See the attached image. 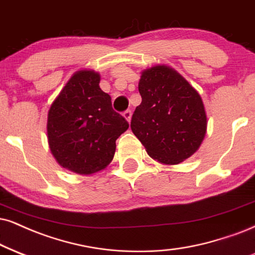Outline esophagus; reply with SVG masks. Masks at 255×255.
I'll list each match as a JSON object with an SVG mask.
<instances>
[{"label": "esophagus", "instance_id": "1", "mask_svg": "<svg viewBox=\"0 0 255 255\" xmlns=\"http://www.w3.org/2000/svg\"><path fill=\"white\" fill-rule=\"evenodd\" d=\"M123 116H124L125 119H127L128 122L131 121V116H132V112H131V110H127L124 113H123Z\"/></svg>", "mask_w": 255, "mask_h": 255}]
</instances>
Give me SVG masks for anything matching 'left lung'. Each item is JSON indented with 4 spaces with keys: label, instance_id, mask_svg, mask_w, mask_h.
<instances>
[{
    "label": "left lung",
    "instance_id": "left-lung-1",
    "mask_svg": "<svg viewBox=\"0 0 255 255\" xmlns=\"http://www.w3.org/2000/svg\"><path fill=\"white\" fill-rule=\"evenodd\" d=\"M138 91L142 103L134 110L131 130L149 156L164 164L189 158L207 131L200 94L168 66L143 71Z\"/></svg>",
    "mask_w": 255,
    "mask_h": 255
}]
</instances>
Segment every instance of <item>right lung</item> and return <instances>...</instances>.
<instances>
[{
	"label": "right lung",
	"mask_w": 255,
	"mask_h": 255,
	"mask_svg": "<svg viewBox=\"0 0 255 255\" xmlns=\"http://www.w3.org/2000/svg\"><path fill=\"white\" fill-rule=\"evenodd\" d=\"M99 81L93 71L75 72L48 111L47 134L53 156L80 175L106 168L115 156L116 140L128 128Z\"/></svg>",
	"instance_id": "right-lung-1"
}]
</instances>
